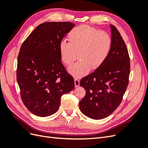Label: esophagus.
Wrapping results in <instances>:
<instances>
[{
	"label": "esophagus",
	"mask_w": 148,
	"mask_h": 148,
	"mask_svg": "<svg viewBox=\"0 0 148 148\" xmlns=\"http://www.w3.org/2000/svg\"><path fill=\"white\" fill-rule=\"evenodd\" d=\"M75 87H78L79 86V81L77 78H75Z\"/></svg>",
	"instance_id": "obj_1"
}]
</instances>
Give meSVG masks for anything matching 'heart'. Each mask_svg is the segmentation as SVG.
I'll return each mask as SVG.
<instances>
[{"label":"heart","instance_id":"b5f03b06","mask_svg":"<svg viewBox=\"0 0 148 148\" xmlns=\"http://www.w3.org/2000/svg\"><path fill=\"white\" fill-rule=\"evenodd\" d=\"M69 42L65 40L59 44L61 59L69 67V72L75 77H82L90 69H97L108 57L111 47L110 36L105 31H100L87 25H81L71 30L69 34Z\"/></svg>","mask_w":148,"mask_h":148}]
</instances>
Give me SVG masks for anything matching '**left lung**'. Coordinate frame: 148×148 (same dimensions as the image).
<instances>
[{"instance_id":"left-lung-1","label":"left lung","mask_w":148,"mask_h":148,"mask_svg":"<svg viewBox=\"0 0 148 148\" xmlns=\"http://www.w3.org/2000/svg\"><path fill=\"white\" fill-rule=\"evenodd\" d=\"M112 47L99 68L81 79L86 95L79 103L82 112L99 120L117 109L126 91L130 72L128 49L118 29L110 25Z\"/></svg>"}]
</instances>
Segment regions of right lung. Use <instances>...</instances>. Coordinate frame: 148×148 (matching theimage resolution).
Listing matches in <instances>:
<instances>
[{"label":"right lung","instance_id":"obj_1","mask_svg":"<svg viewBox=\"0 0 148 148\" xmlns=\"http://www.w3.org/2000/svg\"><path fill=\"white\" fill-rule=\"evenodd\" d=\"M75 26L70 22H46L22 44L16 79L23 104L31 113L47 117L56 113L60 98L75 87L74 79L61 62L59 44Z\"/></svg>","mask_w":148,"mask_h":148}]
</instances>
